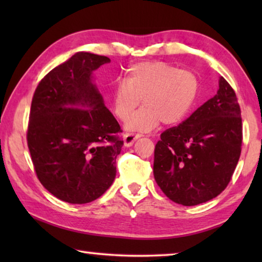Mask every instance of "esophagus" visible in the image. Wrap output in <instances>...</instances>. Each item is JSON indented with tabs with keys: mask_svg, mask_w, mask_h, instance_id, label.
<instances>
[{
	"mask_svg": "<svg viewBox=\"0 0 262 262\" xmlns=\"http://www.w3.org/2000/svg\"><path fill=\"white\" fill-rule=\"evenodd\" d=\"M140 136V134H134V133H126V134H123V142H125L126 147H130V145H133L135 140L139 139Z\"/></svg>",
	"mask_w": 262,
	"mask_h": 262,
	"instance_id": "obj_1",
	"label": "esophagus"
}]
</instances>
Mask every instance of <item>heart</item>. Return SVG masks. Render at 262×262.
Here are the masks:
<instances>
[{"mask_svg":"<svg viewBox=\"0 0 262 262\" xmlns=\"http://www.w3.org/2000/svg\"><path fill=\"white\" fill-rule=\"evenodd\" d=\"M126 83L118 84L112 94L115 117L127 120L140 103L145 106L128 119V129L149 132L159 122L172 126L183 121L196 99L199 81L195 74L166 62L133 64L126 73Z\"/></svg>","mask_w":262,"mask_h":262,"instance_id":"obj_1","label":"heart"}]
</instances>
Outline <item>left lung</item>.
Listing matches in <instances>:
<instances>
[{
  "label": "left lung",
  "mask_w": 262,
  "mask_h": 262,
  "mask_svg": "<svg viewBox=\"0 0 262 262\" xmlns=\"http://www.w3.org/2000/svg\"><path fill=\"white\" fill-rule=\"evenodd\" d=\"M236 92L224 77L211 99L161 134L154 177L176 203L196 206L227 188L242 152L243 125Z\"/></svg>",
  "instance_id": "obj_1"
}]
</instances>
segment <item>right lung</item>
<instances>
[{
	"instance_id": "1",
	"label": "right lung",
	"mask_w": 262,
	"mask_h": 262,
	"mask_svg": "<svg viewBox=\"0 0 262 262\" xmlns=\"http://www.w3.org/2000/svg\"><path fill=\"white\" fill-rule=\"evenodd\" d=\"M107 56L78 52L52 69L35 89L28 147L41 185L62 201L82 205L110 188L123 141L113 114L92 83Z\"/></svg>"
}]
</instances>
